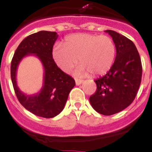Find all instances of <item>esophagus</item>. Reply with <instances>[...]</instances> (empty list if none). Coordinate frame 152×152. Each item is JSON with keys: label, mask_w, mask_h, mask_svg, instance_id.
Wrapping results in <instances>:
<instances>
[{"label": "esophagus", "mask_w": 152, "mask_h": 152, "mask_svg": "<svg viewBox=\"0 0 152 152\" xmlns=\"http://www.w3.org/2000/svg\"><path fill=\"white\" fill-rule=\"evenodd\" d=\"M75 83H76V85L79 86V85H80L82 83H83V80H75Z\"/></svg>", "instance_id": "34e87169"}]
</instances>
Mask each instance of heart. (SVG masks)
Returning <instances> with one entry per match:
<instances>
[{"mask_svg":"<svg viewBox=\"0 0 152 152\" xmlns=\"http://www.w3.org/2000/svg\"><path fill=\"white\" fill-rule=\"evenodd\" d=\"M115 52L114 41L108 36L78 33L65 37L63 46H55L52 58L65 72H69L76 65L78 58L80 65L75 70V76L84 77L89 74L99 76L111 69Z\"/></svg>","mask_w":152,"mask_h":152,"instance_id":"b5f03b06","label":"heart"}]
</instances>
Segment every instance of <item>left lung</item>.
I'll return each instance as SVG.
<instances>
[{"label": "left lung", "instance_id": "left-lung-1", "mask_svg": "<svg viewBox=\"0 0 152 152\" xmlns=\"http://www.w3.org/2000/svg\"><path fill=\"white\" fill-rule=\"evenodd\" d=\"M116 47L115 62L108 73L96 79L97 89L90 102L98 113L112 115L128 107L136 98L142 74L141 59L132 41L107 30Z\"/></svg>", "mask_w": 152, "mask_h": 152}]
</instances>
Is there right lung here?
Instances as JSON below:
<instances>
[{
	"instance_id": "right-lung-1",
	"label": "right lung",
	"mask_w": 152,
	"mask_h": 152,
	"mask_svg": "<svg viewBox=\"0 0 152 152\" xmlns=\"http://www.w3.org/2000/svg\"><path fill=\"white\" fill-rule=\"evenodd\" d=\"M57 37L56 32L47 31L28 36L18 46L11 62V80L18 100L28 111L45 118H54L60 113L75 85V80L62 72L52 58L53 47ZM30 55H36L45 69L43 87L34 95L23 94L16 83L18 65L25 56Z\"/></svg>"
}]
</instances>
